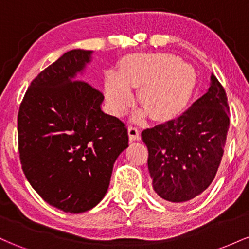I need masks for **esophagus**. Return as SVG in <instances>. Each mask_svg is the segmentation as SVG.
<instances>
[{"instance_id":"34e87169","label":"esophagus","mask_w":249,"mask_h":249,"mask_svg":"<svg viewBox=\"0 0 249 249\" xmlns=\"http://www.w3.org/2000/svg\"><path fill=\"white\" fill-rule=\"evenodd\" d=\"M128 137H130L131 141H141V131H139V128L131 125L128 127Z\"/></svg>"}]
</instances>
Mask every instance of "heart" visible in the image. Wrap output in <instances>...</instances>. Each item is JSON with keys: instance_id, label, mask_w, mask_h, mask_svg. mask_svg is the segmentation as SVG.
Here are the masks:
<instances>
[{"instance_id": "1", "label": "heart", "mask_w": 249, "mask_h": 249, "mask_svg": "<svg viewBox=\"0 0 249 249\" xmlns=\"http://www.w3.org/2000/svg\"><path fill=\"white\" fill-rule=\"evenodd\" d=\"M196 84L192 65L171 53L131 56L121 73H108L105 92L108 105L123 115L134 102L131 90L141 89V104L157 121L172 118L185 107Z\"/></svg>"}]
</instances>
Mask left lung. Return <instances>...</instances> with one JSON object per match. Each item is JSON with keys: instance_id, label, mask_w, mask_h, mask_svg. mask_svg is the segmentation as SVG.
<instances>
[{"instance_id": "1", "label": "left lung", "mask_w": 249, "mask_h": 249, "mask_svg": "<svg viewBox=\"0 0 249 249\" xmlns=\"http://www.w3.org/2000/svg\"><path fill=\"white\" fill-rule=\"evenodd\" d=\"M227 96L216 77L178 118L142 132L154 192L168 202L196 198L218 172L230 128Z\"/></svg>"}]
</instances>
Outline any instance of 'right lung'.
Returning <instances> with one entry per match:
<instances>
[{"label":"right lung","instance_id":"right-lung-1","mask_svg":"<svg viewBox=\"0 0 249 249\" xmlns=\"http://www.w3.org/2000/svg\"><path fill=\"white\" fill-rule=\"evenodd\" d=\"M92 51L65 53L31 82L17 116L22 170L41 198L83 213L104 198L113 164L128 146L127 128L107 115L104 96L76 78Z\"/></svg>","mask_w":249,"mask_h":249}]
</instances>
